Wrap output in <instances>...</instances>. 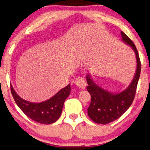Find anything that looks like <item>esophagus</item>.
<instances>
[{
	"label": "esophagus",
	"instance_id": "1",
	"mask_svg": "<svg viewBox=\"0 0 150 150\" xmlns=\"http://www.w3.org/2000/svg\"><path fill=\"white\" fill-rule=\"evenodd\" d=\"M75 84H76L77 86H78L79 88L81 89H84L86 87V81H85L84 78L81 77L76 78L75 80Z\"/></svg>",
	"mask_w": 150,
	"mask_h": 150
}]
</instances>
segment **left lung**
<instances>
[{
  "label": "left lung",
  "instance_id": "obj_1",
  "mask_svg": "<svg viewBox=\"0 0 150 150\" xmlns=\"http://www.w3.org/2000/svg\"><path fill=\"white\" fill-rule=\"evenodd\" d=\"M121 35L122 40L134 50L137 61L135 76L129 86L120 93L113 94L98 86L89 75L86 76L88 84L87 91L91 97V104L88 108V115L93 122L99 124L106 125L117 120L129 108L135 97L141 75V60L136 45L123 32H121Z\"/></svg>",
  "mask_w": 150,
  "mask_h": 150
}]
</instances>
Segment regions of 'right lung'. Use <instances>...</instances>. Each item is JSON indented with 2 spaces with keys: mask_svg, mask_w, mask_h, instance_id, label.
<instances>
[{
  "mask_svg": "<svg viewBox=\"0 0 150 150\" xmlns=\"http://www.w3.org/2000/svg\"><path fill=\"white\" fill-rule=\"evenodd\" d=\"M10 88L15 102L25 114L35 122L49 125L59 118L64 102L71 92V84L61 89L50 99L41 103H32L23 100L16 94L12 86Z\"/></svg>",
  "mask_w": 150,
  "mask_h": 150,
  "instance_id": "add662e5",
  "label": "right lung"
}]
</instances>
